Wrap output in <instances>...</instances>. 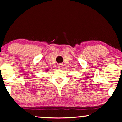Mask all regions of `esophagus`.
<instances>
[{"instance_id": "34e87169", "label": "esophagus", "mask_w": 122, "mask_h": 122, "mask_svg": "<svg viewBox=\"0 0 122 122\" xmlns=\"http://www.w3.org/2000/svg\"><path fill=\"white\" fill-rule=\"evenodd\" d=\"M63 67V64H59L58 66V69H62Z\"/></svg>"}]
</instances>
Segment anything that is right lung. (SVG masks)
I'll return each mask as SVG.
<instances>
[{
    "mask_svg": "<svg viewBox=\"0 0 122 122\" xmlns=\"http://www.w3.org/2000/svg\"><path fill=\"white\" fill-rule=\"evenodd\" d=\"M46 71H48V70H46Z\"/></svg>",
    "mask_w": 122,
    "mask_h": 122,
    "instance_id": "add662e5",
    "label": "right lung"
}]
</instances>
